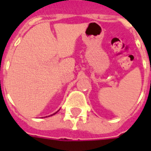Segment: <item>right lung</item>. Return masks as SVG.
Instances as JSON below:
<instances>
[{
    "label": "right lung",
    "mask_w": 151,
    "mask_h": 151,
    "mask_svg": "<svg viewBox=\"0 0 151 151\" xmlns=\"http://www.w3.org/2000/svg\"><path fill=\"white\" fill-rule=\"evenodd\" d=\"M58 111H59V110H58ZM58 111H57V112H58ZM57 112L54 113V114H56V113H57ZM53 114H52V115H51V116H52V115H53Z\"/></svg>",
    "instance_id": "add662e5"
}]
</instances>
